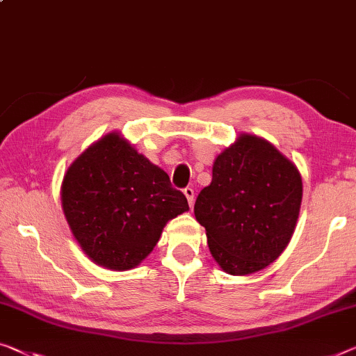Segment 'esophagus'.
Instances as JSON below:
<instances>
[{
	"label": "esophagus",
	"mask_w": 356,
	"mask_h": 356,
	"mask_svg": "<svg viewBox=\"0 0 356 356\" xmlns=\"http://www.w3.org/2000/svg\"><path fill=\"white\" fill-rule=\"evenodd\" d=\"M184 195L187 196V200H188V204H190V208H192L193 203H195V192H193V188H190V187L184 188Z\"/></svg>",
	"instance_id": "obj_1"
}]
</instances>
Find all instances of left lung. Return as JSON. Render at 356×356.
I'll list each match as a JSON object with an SVG mask.
<instances>
[{"mask_svg": "<svg viewBox=\"0 0 356 356\" xmlns=\"http://www.w3.org/2000/svg\"><path fill=\"white\" fill-rule=\"evenodd\" d=\"M302 203L296 164L257 136L241 134L212 166L195 203L212 257L224 272L249 275L277 261L293 236Z\"/></svg>", "mask_w": 356, "mask_h": 356, "instance_id": "obj_1", "label": "left lung"}]
</instances>
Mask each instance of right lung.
<instances>
[{
	"instance_id": "1",
	"label": "right lung",
	"mask_w": 356,
	"mask_h": 356,
	"mask_svg": "<svg viewBox=\"0 0 356 356\" xmlns=\"http://www.w3.org/2000/svg\"><path fill=\"white\" fill-rule=\"evenodd\" d=\"M62 209L88 257L131 270L153 251L168 220L188 211L169 176L118 132L86 148L63 176Z\"/></svg>"
}]
</instances>
